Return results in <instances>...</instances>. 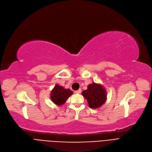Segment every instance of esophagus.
Returning a JSON list of instances; mask_svg holds the SVG:
<instances>
[{
  "instance_id": "34e87169",
  "label": "esophagus",
  "mask_w": 152,
  "mask_h": 152,
  "mask_svg": "<svg viewBox=\"0 0 152 152\" xmlns=\"http://www.w3.org/2000/svg\"><path fill=\"white\" fill-rule=\"evenodd\" d=\"M81 91H82L81 89H79L78 90H77V91H75V93H77V94H80V93H81Z\"/></svg>"
}]
</instances>
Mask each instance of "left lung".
I'll use <instances>...</instances> for the list:
<instances>
[{
  "mask_svg": "<svg viewBox=\"0 0 152 152\" xmlns=\"http://www.w3.org/2000/svg\"><path fill=\"white\" fill-rule=\"evenodd\" d=\"M82 93L91 109L100 107L107 100V93L105 88L94 82L89 85L87 90L83 91Z\"/></svg>",
  "mask_w": 152,
  "mask_h": 152,
  "instance_id": "1",
  "label": "left lung"
}]
</instances>
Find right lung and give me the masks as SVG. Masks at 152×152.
<instances>
[{
    "mask_svg": "<svg viewBox=\"0 0 152 152\" xmlns=\"http://www.w3.org/2000/svg\"><path fill=\"white\" fill-rule=\"evenodd\" d=\"M72 94L73 92L69 89H65L64 87L56 85L51 91L50 98L52 102L60 106L63 105Z\"/></svg>",
    "mask_w": 152,
    "mask_h": 152,
    "instance_id": "right-lung-1",
    "label": "right lung"
}]
</instances>
